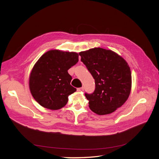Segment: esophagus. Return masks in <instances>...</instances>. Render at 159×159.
Listing matches in <instances>:
<instances>
[{"label": "esophagus", "instance_id": "34e87169", "mask_svg": "<svg viewBox=\"0 0 159 159\" xmlns=\"http://www.w3.org/2000/svg\"><path fill=\"white\" fill-rule=\"evenodd\" d=\"M83 90H84V87H83L77 89V90L79 91V92H82V91H83Z\"/></svg>", "mask_w": 159, "mask_h": 159}]
</instances>
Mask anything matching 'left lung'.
<instances>
[{"label": "left lung", "mask_w": 159, "mask_h": 159, "mask_svg": "<svg viewBox=\"0 0 159 159\" xmlns=\"http://www.w3.org/2000/svg\"><path fill=\"white\" fill-rule=\"evenodd\" d=\"M79 54L95 80L94 92L85 93L89 108L98 115L114 112L125 103L131 91L129 65L115 52L100 48L82 51Z\"/></svg>", "instance_id": "1"}]
</instances>
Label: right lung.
Masks as SVG:
<instances>
[{
    "mask_svg": "<svg viewBox=\"0 0 159 159\" xmlns=\"http://www.w3.org/2000/svg\"><path fill=\"white\" fill-rule=\"evenodd\" d=\"M74 52L51 50L34 64L29 80L34 99L44 108L58 110L67 103L69 95L76 91L70 85L68 70L78 61Z\"/></svg>",
    "mask_w": 159,
    "mask_h": 159,
    "instance_id": "1",
    "label": "right lung"
}]
</instances>
